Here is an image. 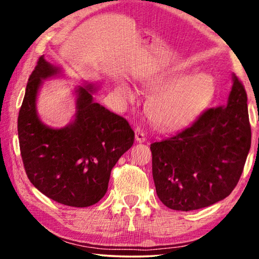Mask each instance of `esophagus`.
I'll list each match as a JSON object with an SVG mask.
<instances>
[{
	"mask_svg": "<svg viewBox=\"0 0 259 259\" xmlns=\"http://www.w3.org/2000/svg\"><path fill=\"white\" fill-rule=\"evenodd\" d=\"M135 138L137 143H144L145 142V134H144V131L142 129L137 128L135 130Z\"/></svg>",
	"mask_w": 259,
	"mask_h": 259,
	"instance_id": "34e87169",
	"label": "esophagus"
}]
</instances>
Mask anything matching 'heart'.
Instances as JSON below:
<instances>
[{
	"mask_svg": "<svg viewBox=\"0 0 259 259\" xmlns=\"http://www.w3.org/2000/svg\"><path fill=\"white\" fill-rule=\"evenodd\" d=\"M142 85L155 90L148 100L146 111L159 128L174 130L191 123L216 97L214 78L207 73L193 74L182 64H172L143 77ZM116 94L124 103H133L135 91L120 83Z\"/></svg>",
	"mask_w": 259,
	"mask_h": 259,
	"instance_id": "obj_1",
	"label": "heart"
}]
</instances>
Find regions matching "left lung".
I'll return each instance as SVG.
<instances>
[{"instance_id": "obj_1", "label": "left lung", "mask_w": 259, "mask_h": 259, "mask_svg": "<svg viewBox=\"0 0 259 259\" xmlns=\"http://www.w3.org/2000/svg\"><path fill=\"white\" fill-rule=\"evenodd\" d=\"M225 106L209 108L193 123L151 144L156 194L170 209L191 211L231 194L251 144L247 94L232 74Z\"/></svg>"}]
</instances>
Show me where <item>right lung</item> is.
I'll return each instance as SVG.
<instances>
[{"instance_id": "1", "label": "right lung", "mask_w": 259, "mask_h": 259, "mask_svg": "<svg viewBox=\"0 0 259 259\" xmlns=\"http://www.w3.org/2000/svg\"><path fill=\"white\" fill-rule=\"evenodd\" d=\"M63 75L61 67L38 58L19 111L20 153L28 179L42 194L84 208L107 192L113 166L133 146L135 133L125 119L95 102L98 85L91 82L74 89L75 114L67 125H47L37 113L38 91L45 80Z\"/></svg>"}]
</instances>
